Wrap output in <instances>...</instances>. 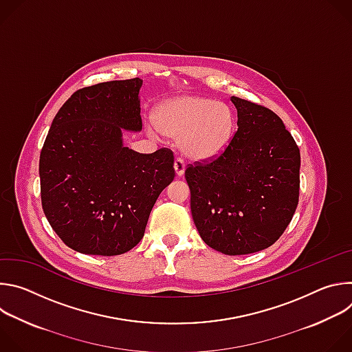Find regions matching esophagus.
<instances>
[{
  "label": "esophagus",
  "instance_id": "1",
  "mask_svg": "<svg viewBox=\"0 0 352 352\" xmlns=\"http://www.w3.org/2000/svg\"><path fill=\"white\" fill-rule=\"evenodd\" d=\"M174 170H175V174H177L178 177H182L184 173H185V163H184V160L177 159V160L174 162Z\"/></svg>",
  "mask_w": 352,
  "mask_h": 352
}]
</instances>
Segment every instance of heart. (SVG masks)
I'll return each mask as SVG.
<instances>
[{
  "mask_svg": "<svg viewBox=\"0 0 352 352\" xmlns=\"http://www.w3.org/2000/svg\"><path fill=\"white\" fill-rule=\"evenodd\" d=\"M155 125H147L152 136L159 131L178 140V148L186 159L205 163L221 156L228 147L235 117L230 106L212 98L181 96L163 102L155 113Z\"/></svg>",
  "mask_w": 352,
  "mask_h": 352,
  "instance_id": "b5f03b06",
  "label": "heart"
}]
</instances>
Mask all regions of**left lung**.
Segmentation results:
<instances>
[{
    "label": "left lung",
    "instance_id": "1",
    "mask_svg": "<svg viewBox=\"0 0 352 352\" xmlns=\"http://www.w3.org/2000/svg\"><path fill=\"white\" fill-rule=\"evenodd\" d=\"M238 131L226 152L189 166L190 212L200 238L224 255L255 254L289 224L299 196V148L272 110L232 96Z\"/></svg>",
    "mask_w": 352,
    "mask_h": 352
}]
</instances>
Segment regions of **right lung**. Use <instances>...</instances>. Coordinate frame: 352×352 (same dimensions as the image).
Listing matches in <instances>:
<instances>
[{
	"label": "right lung",
	"instance_id": "add662e5",
	"mask_svg": "<svg viewBox=\"0 0 352 352\" xmlns=\"http://www.w3.org/2000/svg\"><path fill=\"white\" fill-rule=\"evenodd\" d=\"M142 82L111 80L75 91L43 144L41 206L56 234L76 252H128L143 238L159 195L174 179L171 150L142 155L124 146V131H142Z\"/></svg>",
	"mask_w": 352,
	"mask_h": 352
}]
</instances>
